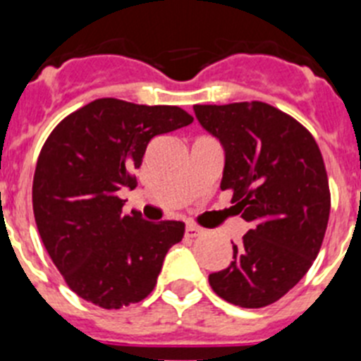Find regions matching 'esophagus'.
<instances>
[{
  "label": "esophagus",
  "instance_id": "34e87169",
  "mask_svg": "<svg viewBox=\"0 0 361 361\" xmlns=\"http://www.w3.org/2000/svg\"><path fill=\"white\" fill-rule=\"evenodd\" d=\"M200 233V229L197 228V226H193V224H188L186 226V237H197V235H199Z\"/></svg>",
  "mask_w": 361,
  "mask_h": 361
}]
</instances>
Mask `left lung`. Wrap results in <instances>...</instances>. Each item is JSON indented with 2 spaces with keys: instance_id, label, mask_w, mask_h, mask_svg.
<instances>
[{
  "instance_id": "8db88e82",
  "label": "left lung",
  "mask_w": 361,
  "mask_h": 361,
  "mask_svg": "<svg viewBox=\"0 0 361 361\" xmlns=\"http://www.w3.org/2000/svg\"><path fill=\"white\" fill-rule=\"evenodd\" d=\"M193 110L226 152L220 188L233 193V213L251 224L209 286L233 305L266 307L302 280L324 242L331 193L320 148L307 128L267 103Z\"/></svg>"
}]
</instances>
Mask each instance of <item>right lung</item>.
I'll list each match as a JSON object with an SVG mask.
<instances>
[{
  "mask_svg": "<svg viewBox=\"0 0 361 361\" xmlns=\"http://www.w3.org/2000/svg\"><path fill=\"white\" fill-rule=\"evenodd\" d=\"M193 123L178 106L95 99L57 124L37 157L32 206L37 231L66 286L86 302L121 309L153 291L184 222L123 215L117 191L137 186L155 135Z\"/></svg>",
  "mask_w": 361,
  "mask_h": 361,
  "instance_id": "1",
  "label": "right lung"
}]
</instances>
